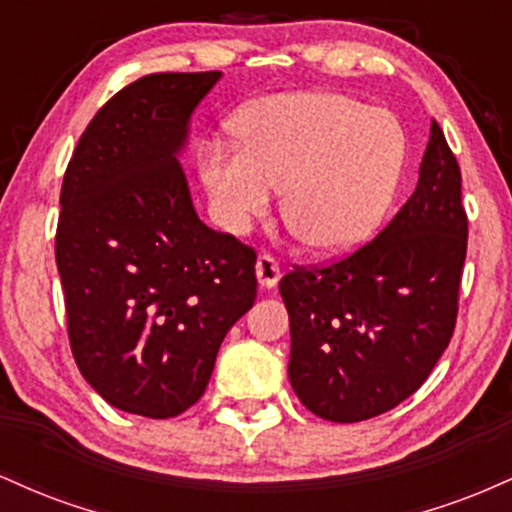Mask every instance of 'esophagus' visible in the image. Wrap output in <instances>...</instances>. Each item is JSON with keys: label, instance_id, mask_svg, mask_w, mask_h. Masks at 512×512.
Listing matches in <instances>:
<instances>
[{"label": "esophagus", "instance_id": "34e87169", "mask_svg": "<svg viewBox=\"0 0 512 512\" xmlns=\"http://www.w3.org/2000/svg\"><path fill=\"white\" fill-rule=\"evenodd\" d=\"M255 272H257V279H260V284L264 286V289H274L281 279L279 262H276L269 252H262V255L257 257Z\"/></svg>", "mask_w": 512, "mask_h": 512}]
</instances>
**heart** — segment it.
I'll list each match as a JSON object with an SVG mask.
<instances>
[{
	"mask_svg": "<svg viewBox=\"0 0 512 512\" xmlns=\"http://www.w3.org/2000/svg\"><path fill=\"white\" fill-rule=\"evenodd\" d=\"M240 144L207 142L199 170L221 223L240 231L281 192V219L315 252L363 243L387 211L407 142L385 110L342 93H284L252 105Z\"/></svg>",
	"mask_w": 512,
	"mask_h": 512,
	"instance_id": "b5f03b06",
	"label": "heart"
}]
</instances>
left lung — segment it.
Returning <instances> with one entry per match:
<instances>
[{
	"instance_id": "obj_1",
	"label": "left lung",
	"mask_w": 512,
	"mask_h": 512,
	"mask_svg": "<svg viewBox=\"0 0 512 512\" xmlns=\"http://www.w3.org/2000/svg\"><path fill=\"white\" fill-rule=\"evenodd\" d=\"M460 163L431 120L419 182L390 223L354 252L293 264L289 378L320 419L354 424L414 395L448 349L467 257Z\"/></svg>"
}]
</instances>
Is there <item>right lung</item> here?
<instances>
[{
  "instance_id": "1",
  "label": "right lung",
  "mask_w": 512,
  "mask_h": 512,
  "mask_svg": "<svg viewBox=\"0 0 512 512\" xmlns=\"http://www.w3.org/2000/svg\"><path fill=\"white\" fill-rule=\"evenodd\" d=\"M221 72L149 74L81 134L60 192L55 257L76 366L113 407L187 411L257 296V252L211 231L175 154Z\"/></svg>"
}]
</instances>
